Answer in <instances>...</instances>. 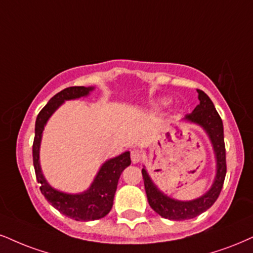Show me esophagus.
Returning <instances> with one entry per match:
<instances>
[{
  "label": "esophagus",
  "instance_id": "34e87169",
  "mask_svg": "<svg viewBox=\"0 0 253 253\" xmlns=\"http://www.w3.org/2000/svg\"><path fill=\"white\" fill-rule=\"evenodd\" d=\"M144 160V154L141 150H132L131 151V161L133 164L139 163Z\"/></svg>",
  "mask_w": 253,
  "mask_h": 253
}]
</instances>
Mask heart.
<instances>
[{
    "label": "heart",
    "instance_id": "obj_1",
    "mask_svg": "<svg viewBox=\"0 0 253 253\" xmlns=\"http://www.w3.org/2000/svg\"><path fill=\"white\" fill-rule=\"evenodd\" d=\"M162 104H165V102H163V103H162Z\"/></svg>",
    "mask_w": 253,
    "mask_h": 253
}]
</instances>
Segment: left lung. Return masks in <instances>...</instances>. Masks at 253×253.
Listing matches in <instances>:
<instances>
[{
    "label": "left lung",
    "mask_w": 253,
    "mask_h": 253,
    "mask_svg": "<svg viewBox=\"0 0 253 253\" xmlns=\"http://www.w3.org/2000/svg\"><path fill=\"white\" fill-rule=\"evenodd\" d=\"M199 104L193 109L191 114L183 118L189 123L201 126L210 139L216 158V174L211 188L203 193L201 197L191 201H178L169 197L162 192L152 182L145 167H143L142 174L149 205L160 216L170 220L191 219L205 212L213 205L222 191L224 179L226 174L225 144H224V127L222 118L219 117L210 97L202 90H197Z\"/></svg>",
    "instance_id": "left-lung-1"
}]
</instances>
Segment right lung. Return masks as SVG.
Masks as SVG:
<instances>
[{
  "mask_svg": "<svg viewBox=\"0 0 253 253\" xmlns=\"http://www.w3.org/2000/svg\"><path fill=\"white\" fill-rule=\"evenodd\" d=\"M93 89H95L93 86H70L56 93L54 97L50 98V101L46 103L36 118L35 138L33 144L34 168H35L37 182L41 184V192L43 193L46 201L61 213L80 222L99 219L110 212L121 173L131 163L130 152L126 151L116 157L105 161L85 191L67 193L52 188L46 182L40 163V148L43 130L52 114L65 101L86 97Z\"/></svg>",
  "mask_w": 253,
  "mask_h": 253,
  "instance_id": "right-lung-1",
  "label": "right lung"
}]
</instances>
